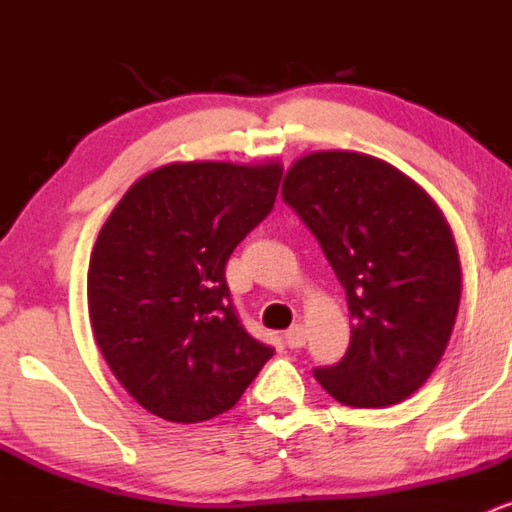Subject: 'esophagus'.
Instances as JSON below:
<instances>
[{"mask_svg": "<svg viewBox=\"0 0 512 512\" xmlns=\"http://www.w3.org/2000/svg\"><path fill=\"white\" fill-rule=\"evenodd\" d=\"M284 339H286V346H289V349H301V346L305 344V330L301 325L291 327V330L284 334Z\"/></svg>", "mask_w": 512, "mask_h": 512, "instance_id": "1", "label": "esophagus"}]
</instances>
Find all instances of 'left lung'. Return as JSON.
<instances>
[{"mask_svg": "<svg viewBox=\"0 0 512 512\" xmlns=\"http://www.w3.org/2000/svg\"><path fill=\"white\" fill-rule=\"evenodd\" d=\"M281 199L313 233L354 317L342 361L315 380L349 407H390L438 366L460 308L455 240L433 199L380 158L315 151Z\"/></svg>", "mask_w": 512, "mask_h": 512, "instance_id": "left-lung-1", "label": "left lung"}]
</instances>
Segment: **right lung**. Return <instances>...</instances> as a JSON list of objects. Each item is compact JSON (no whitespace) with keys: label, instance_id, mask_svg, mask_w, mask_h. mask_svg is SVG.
Segmentation results:
<instances>
[{"label":"right lung","instance_id":"add662e5","mask_svg":"<svg viewBox=\"0 0 512 512\" xmlns=\"http://www.w3.org/2000/svg\"><path fill=\"white\" fill-rule=\"evenodd\" d=\"M284 168L170 163L134 182L88 262V315L122 387L199 424L243 397L274 354L240 322L226 262L274 209Z\"/></svg>","mask_w":512,"mask_h":512}]
</instances>
